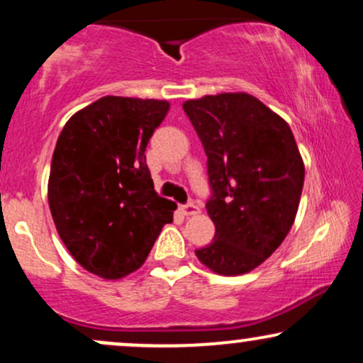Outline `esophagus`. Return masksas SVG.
Instances as JSON below:
<instances>
[{
	"mask_svg": "<svg viewBox=\"0 0 363 363\" xmlns=\"http://www.w3.org/2000/svg\"><path fill=\"white\" fill-rule=\"evenodd\" d=\"M179 210H181V213L186 215V216H194V215H198L199 211H201L198 206L193 205V203H187V205H181V206H179Z\"/></svg>",
	"mask_w": 363,
	"mask_h": 363,
	"instance_id": "34e87169",
	"label": "esophagus"
}]
</instances>
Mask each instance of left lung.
Wrapping results in <instances>:
<instances>
[{
	"label": "left lung",
	"instance_id": "left-lung-1",
	"mask_svg": "<svg viewBox=\"0 0 363 363\" xmlns=\"http://www.w3.org/2000/svg\"><path fill=\"white\" fill-rule=\"evenodd\" d=\"M182 109L208 157L206 211L215 239L196 251L211 272H252L280 247L294 225L303 162L289 124L252 95H205Z\"/></svg>",
	"mask_w": 363,
	"mask_h": 363
}]
</instances>
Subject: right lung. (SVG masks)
<instances>
[{"instance_id":"add662e5","label":"right lung","mask_w":363,"mask_h":363,"mask_svg":"<svg viewBox=\"0 0 363 363\" xmlns=\"http://www.w3.org/2000/svg\"><path fill=\"white\" fill-rule=\"evenodd\" d=\"M170 104L107 97L78 111L52 153L54 225L86 272L118 280L136 272L177 205L153 189L145 150Z\"/></svg>"}]
</instances>
